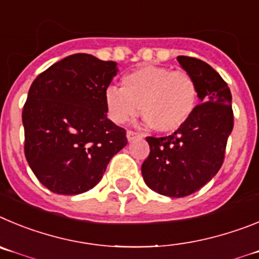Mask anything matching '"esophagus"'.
I'll list each match as a JSON object with an SVG mask.
<instances>
[{"label": "esophagus", "mask_w": 259, "mask_h": 259, "mask_svg": "<svg viewBox=\"0 0 259 259\" xmlns=\"http://www.w3.org/2000/svg\"><path fill=\"white\" fill-rule=\"evenodd\" d=\"M126 137H127V141L132 142V141H134L135 138H141L142 134H139V133H137V132H133V130H127Z\"/></svg>", "instance_id": "esophagus-1"}]
</instances>
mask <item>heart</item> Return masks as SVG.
Here are the masks:
<instances>
[{
  "label": "heart",
  "mask_w": 259,
  "mask_h": 259,
  "mask_svg": "<svg viewBox=\"0 0 259 259\" xmlns=\"http://www.w3.org/2000/svg\"><path fill=\"white\" fill-rule=\"evenodd\" d=\"M109 118L125 124L139 113L160 133L181 129L196 111L199 86L191 73L167 67L142 66L121 78V89L108 86L104 94Z\"/></svg>",
  "instance_id": "b5f03b06"
}]
</instances>
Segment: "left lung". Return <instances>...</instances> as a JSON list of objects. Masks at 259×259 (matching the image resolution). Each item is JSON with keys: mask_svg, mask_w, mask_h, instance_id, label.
<instances>
[{"mask_svg": "<svg viewBox=\"0 0 259 259\" xmlns=\"http://www.w3.org/2000/svg\"><path fill=\"white\" fill-rule=\"evenodd\" d=\"M177 60L197 82L201 103L173 134L147 137L151 151L142 164V176L155 192L185 197L206 185L222 166L234 112L231 92L215 69L192 57L181 55Z\"/></svg>", "mask_w": 259, "mask_h": 259, "instance_id": "left-lung-1", "label": "left lung"}]
</instances>
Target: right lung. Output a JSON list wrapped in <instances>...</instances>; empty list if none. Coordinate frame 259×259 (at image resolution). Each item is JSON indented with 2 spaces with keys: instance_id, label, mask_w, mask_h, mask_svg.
<instances>
[{
  "instance_id": "1",
  "label": "right lung",
  "mask_w": 259,
  "mask_h": 259,
  "mask_svg": "<svg viewBox=\"0 0 259 259\" xmlns=\"http://www.w3.org/2000/svg\"><path fill=\"white\" fill-rule=\"evenodd\" d=\"M115 62L73 54L39 73L23 107L24 153L41 183L58 195L94 187L127 144L126 130L107 118Z\"/></svg>"
}]
</instances>
